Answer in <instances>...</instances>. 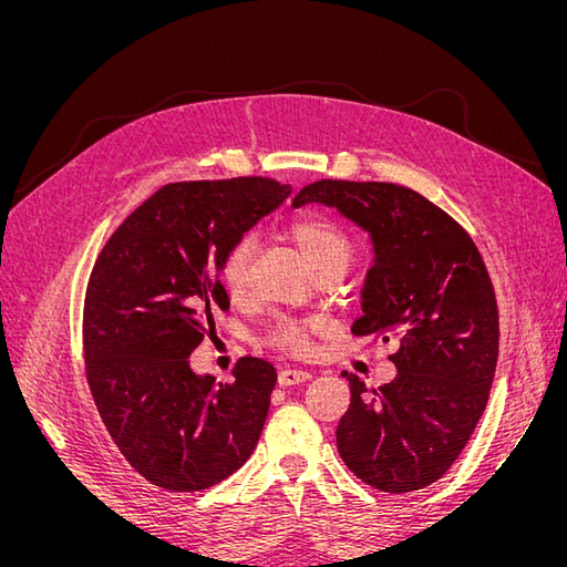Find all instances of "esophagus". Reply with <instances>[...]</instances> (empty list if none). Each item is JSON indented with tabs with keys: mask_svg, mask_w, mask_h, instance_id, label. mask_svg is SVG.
Wrapping results in <instances>:
<instances>
[{
	"mask_svg": "<svg viewBox=\"0 0 567 567\" xmlns=\"http://www.w3.org/2000/svg\"><path fill=\"white\" fill-rule=\"evenodd\" d=\"M310 379H312L310 371H300V369H281L279 371V385H284V388L298 385V383H305Z\"/></svg>",
	"mask_w": 567,
	"mask_h": 567,
	"instance_id": "34e87169",
	"label": "esophagus"
}]
</instances>
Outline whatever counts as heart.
<instances>
[{
  "label": "heart",
  "instance_id": "obj_1",
  "mask_svg": "<svg viewBox=\"0 0 567 567\" xmlns=\"http://www.w3.org/2000/svg\"><path fill=\"white\" fill-rule=\"evenodd\" d=\"M284 236L300 250L305 260L317 269L319 277H326V274H340L342 277L354 257V244L348 231L342 229L336 219L326 215H298L286 221ZM250 257L252 241L246 236L238 238V241L227 250L225 262H221L219 279L225 284L227 293L234 298L244 293ZM310 336L312 329L307 323L284 319L269 331V346L290 357H305L312 352Z\"/></svg>",
  "mask_w": 567,
  "mask_h": 567
}]
</instances>
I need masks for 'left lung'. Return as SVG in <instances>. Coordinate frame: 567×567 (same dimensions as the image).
I'll list each match as a JSON object with an SVG mask.
<instances>
[{
    "label": "left lung",
    "instance_id": "obj_1",
    "mask_svg": "<svg viewBox=\"0 0 567 567\" xmlns=\"http://www.w3.org/2000/svg\"><path fill=\"white\" fill-rule=\"evenodd\" d=\"M323 203L369 231L373 265L354 336L398 342L394 381H350L336 442L362 483L404 494L450 471L483 416L499 357V312L473 238L421 194L388 182L321 179L293 208Z\"/></svg>",
    "mask_w": 567,
    "mask_h": 567
}]
</instances>
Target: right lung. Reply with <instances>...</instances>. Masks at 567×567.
Listing matches in <instances>:
<instances>
[{"label":"right lung","mask_w":567,"mask_h":567,"mask_svg":"<svg viewBox=\"0 0 567 567\" xmlns=\"http://www.w3.org/2000/svg\"><path fill=\"white\" fill-rule=\"evenodd\" d=\"M288 196L267 177L165 184L96 257L82 319L87 383L120 454L156 487L208 489L260 440L277 369L241 357L234 383H217L188 357L229 310L227 250Z\"/></svg>","instance_id":"add662e5"}]
</instances>
